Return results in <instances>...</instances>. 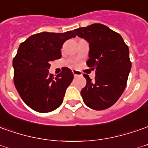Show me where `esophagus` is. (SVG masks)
<instances>
[{"label": "esophagus", "mask_w": 148, "mask_h": 148, "mask_svg": "<svg viewBox=\"0 0 148 148\" xmlns=\"http://www.w3.org/2000/svg\"><path fill=\"white\" fill-rule=\"evenodd\" d=\"M73 72V74H74V77H77V76H81L82 75V73L80 71H76V70H74V71H72Z\"/></svg>", "instance_id": "esophagus-1"}]
</instances>
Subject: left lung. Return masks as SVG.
Returning <instances> with one entry per match:
<instances>
[{
  "label": "left lung",
  "instance_id": "left-lung-1",
  "mask_svg": "<svg viewBox=\"0 0 148 148\" xmlns=\"http://www.w3.org/2000/svg\"><path fill=\"white\" fill-rule=\"evenodd\" d=\"M75 34L89 43L86 63L95 71V80L84 74L86 85L81 95L93 110L109 108L123 93L132 68L129 48L120 34L102 24L74 29Z\"/></svg>",
  "mask_w": 148,
  "mask_h": 148
}]
</instances>
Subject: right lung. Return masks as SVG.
I'll list each match as a JSON object with an SVG mask.
<instances>
[{
    "mask_svg": "<svg viewBox=\"0 0 148 148\" xmlns=\"http://www.w3.org/2000/svg\"><path fill=\"white\" fill-rule=\"evenodd\" d=\"M75 37L74 30L63 34L42 32L30 36L19 45L13 61L14 85L31 109L46 113L62 105L74 74L64 67L62 72L54 77L49 69L50 62L62 57L64 42Z\"/></svg>",
    "mask_w": 148,
    "mask_h": 148,
    "instance_id": "add662e5",
    "label": "right lung"
}]
</instances>
